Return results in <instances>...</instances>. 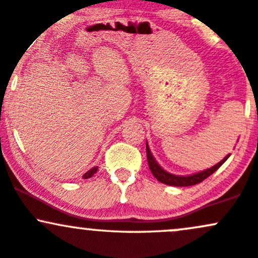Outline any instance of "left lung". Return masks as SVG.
<instances>
[{
  "instance_id": "1",
  "label": "left lung",
  "mask_w": 258,
  "mask_h": 258,
  "mask_svg": "<svg viewBox=\"0 0 258 258\" xmlns=\"http://www.w3.org/2000/svg\"><path fill=\"white\" fill-rule=\"evenodd\" d=\"M146 149H147V160H148L149 169H151L152 174L154 175L155 179H157L161 183H165V185L180 186V187H183V186L197 185V183L202 182L203 180H206L208 176H211L213 172H216L218 169H219L220 166L225 163V160L229 158V155H226V157L222 161H220V163H218L217 165H214L213 168L208 169V170L201 171V172H198V174L191 175V176H176V175H171V174H169V172H166L165 170H163V169L158 165V163L155 161L154 158H153L151 151H149L148 144L146 146Z\"/></svg>"
}]
</instances>
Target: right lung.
<instances>
[{
    "instance_id": "obj_1",
    "label": "right lung",
    "mask_w": 258,
    "mask_h": 258,
    "mask_svg": "<svg viewBox=\"0 0 258 258\" xmlns=\"http://www.w3.org/2000/svg\"><path fill=\"white\" fill-rule=\"evenodd\" d=\"M97 170H98V168H97V166H95V168H93V169H90L89 171L86 172V174L83 175V179H89V177H92L93 175H94L95 172H97Z\"/></svg>"
}]
</instances>
